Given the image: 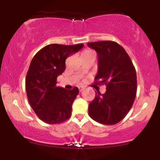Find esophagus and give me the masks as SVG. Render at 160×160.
<instances>
[{
  "instance_id": "34e87169",
  "label": "esophagus",
  "mask_w": 160,
  "mask_h": 160,
  "mask_svg": "<svg viewBox=\"0 0 160 160\" xmlns=\"http://www.w3.org/2000/svg\"><path fill=\"white\" fill-rule=\"evenodd\" d=\"M83 89H84V87H82V86H80V87H79V91L80 92H82Z\"/></svg>"
}]
</instances>
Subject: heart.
<instances>
[{
  "label": "heart",
  "instance_id": "b5f03b06",
  "mask_svg": "<svg viewBox=\"0 0 160 160\" xmlns=\"http://www.w3.org/2000/svg\"><path fill=\"white\" fill-rule=\"evenodd\" d=\"M90 55H95V52L92 50H91V49H86L82 53V56H90Z\"/></svg>",
  "mask_w": 160,
  "mask_h": 160
}]
</instances>
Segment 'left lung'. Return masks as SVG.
I'll return each mask as SVG.
<instances>
[{"mask_svg":"<svg viewBox=\"0 0 160 160\" xmlns=\"http://www.w3.org/2000/svg\"><path fill=\"white\" fill-rule=\"evenodd\" d=\"M98 53V73L95 82L106 85L104 94L95 92L89 104V115L104 125H114L126 117L135 101L137 76L131 58L124 48L114 41L88 43Z\"/></svg>","mask_w":160,"mask_h":160,"instance_id":"left-lung-1","label":"left lung"}]
</instances>
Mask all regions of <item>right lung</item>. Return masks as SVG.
Returning <instances> with one entry per match:
<instances>
[{"mask_svg":"<svg viewBox=\"0 0 160 160\" xmlns=\"http://www.w3.org/2000/svg\"><path fill=\"white\" fill-rule=\"evenodd\" d=\"M83 46L47 45L31 62L25 79L27 97L34 113L46 123H61L71 117L78 88L67 90L56 86V80L65 71L66 58Z\"/></svg>","mask_w":160,"mask_h":160,"instance_id":"1","label":"right lung"}]
</instances>
